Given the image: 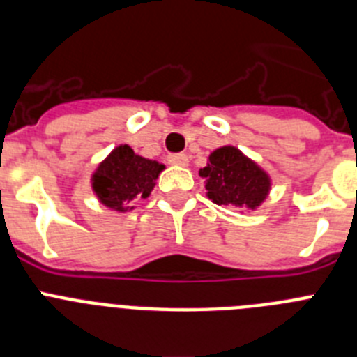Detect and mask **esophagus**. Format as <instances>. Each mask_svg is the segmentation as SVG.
Wrapping results in <instances>:
<instances>
[{"mask_svg":"<svg viewBox=\"0 0 357 357\" xmlns=\"http://www.w3.org/2000/svg\"><path fill=\"white\" fill-rule=\"evenodd\" d=\"M168 162L173 164V166H188L189 159L185 153H169Z\"/></svg>","mask_w":357,"mask_h":357,"instance_id":"obj_1","label":"esophagus"}]
</instances>
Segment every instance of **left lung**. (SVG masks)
<instances>
[{"mask_svg":"<svg viewBox=\"0 0 357 357\" xmlns=\"http://www.w3.org/2000/svg\"><path fill=\"white\" fill-rule=\"evenodd\" d=\"M200 176L206 181L207 197L218 206L255 209L270 191L266 173L234 146L214 150Z\"/></svg>","mask_w":357,"mask_h":357,"instance_id":"left-lung-1","label":"left lung"}]
</instances>
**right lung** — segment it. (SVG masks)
Returning <instances> with one entry per match:
<instances>
[{
	"instance_id": "right-lung-1",
	"label": "right lung",
	"mask_w": 357,
	"mask_h": 357,
	"mask_svg": "<svg viewBox=\"0 0 357 357\" xmlns=\"http://www.w3.org/2000/svg\"><path fill=\"white\" fill-rule=\"evenodd\" d=\"M164 166L157 160L135 155L128 144L116 148L93 175V189L102 204L116 211L135 198H146Z\"/></svg>"
}]
</instances>
